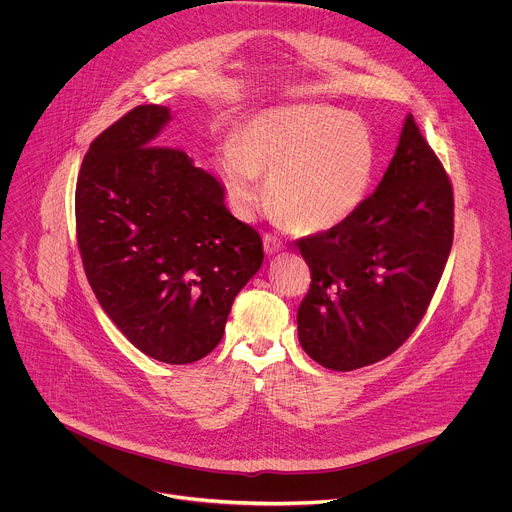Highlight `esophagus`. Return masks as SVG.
Instances as JSON below:
<instances>
[{
	"instance_id": "1",
	"label": "esophagus",
	"mask_w": 512,
	"mask_h": 512,
	"mask_svg": "<svg viewBox=\"0 0 512 512\" xmlns=\"http://www.w3.org/2000/svg\"><path fill=\"white\" fill-rule=\"evenodd\" d=\"M263 247H265V253H267V255H275V253H279V251L285 249V243H283L279 237L267 233V235L263 237Z\"/></svg>"
}]
</instances>
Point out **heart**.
Wrapping results in <instances>:
<instances>
[{"instance_id":"b5f03b06","label":"heart","mask_w":512,"mask_h":512,"mask_svg":"<svg viewBox=\"0 0 512 512\" xmlns=\"http://www.w3.org/2000/svg\"><path fill=\"white\" fill-rule=\"evenodd\" d=\"M375 143L355 115L323 105H291L253 115L219 153L233 205L251 213L265 197L297 233H321L347 221L375 173Z\"/></svg>"}]
</instances>
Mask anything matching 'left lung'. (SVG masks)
<instances>
[{
    "mask_svg": "<svg viewBox=\"0 0 512 512\" xmlns=\"http://www.w3.org/2000/svg\"><path fill=\"white\" fill-rule=\"evenodd\" d=\"M453 235L451 179L409 115L379 187L341 225L297 241L311 269L297 311L305 353L333 371L395 353L431 305Z\"/></svg>",
    "mask_w": 512,
    "mask_h": 512,
    "instance_id": "8db88e82",
    "label": "left lung"
}]
</instances>
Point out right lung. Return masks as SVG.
<instances>
[{
    "instance_id": "1",
    "label": "right lung",
    "mask_w": 512,
    "mask_h": 512,
    "mask_svg": "<svg viewBox=\"0 0 512 512\" xmlns=\"http://www.w3.org/2000/svg\"><path fill=\"white\" fill-rule=\"evenodd\" d=\"M169 119L163 105H137L93 139L75 231L87 281L117 329L147 357L185 365L219 345L263 241L229 213L213 175L183 149L155 145Z\"/></svg>"
}]
</instances>
